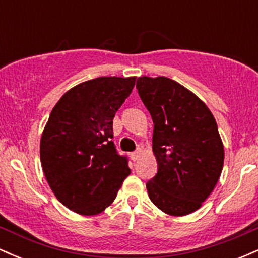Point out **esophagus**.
<instances>
[{"label":"esophagus","instance_id":"34e87169","mask_svg":"<svg viewBox=\"0 0 258 258\" xmlns=\"http://www.w3.org/2000/svg\"><path fill=\"white\" fill-rule=\"evenodd\" d=\"M141 155H142V149H137L136 152L131 153V159L133 161H137V160L141 158Z\"/></svg>","mask_w":258,"mask_h":258}]
</instances>
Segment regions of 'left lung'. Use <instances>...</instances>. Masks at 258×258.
Returning <instances> with one entry per match:
<instances>
[{
  "label": "left lung",
  "mask_w": 258,
  "mask_h": 258,
  "mask_svg": "<svg viewBox=\"0 0 258 258\" xmlns=\"http://www.w3.org/2000/svg\"><path fill=\"white\" fill-rule=\"evenodd\" d=\"M138 94L154 122L158 173L147 183L156 207L171 216L200 209L220 179L224 148L205 103L173 80L138 78Z\"/></svg>",
  "instance_id": "obj_1"
}]
</instances>
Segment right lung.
<instances>
[{
	"mask_svg": "<svg viewBox=\"0 0 258 258\" xmlns=\"http://www.w3.org/2000/svg\"><path fill=\"white\" fill-rule=\"evenodd\" d=\"M136 78H97L70 88L49 115L40 143L47 182L57 199L84 216L98 215L131 173L117 154L112 119Z\"/></svg>",
	"mask_w": 258,
	"mask_h": 258,
	"instance_id": "add662e5",
	"label": "right lung"
}]
</instances>
